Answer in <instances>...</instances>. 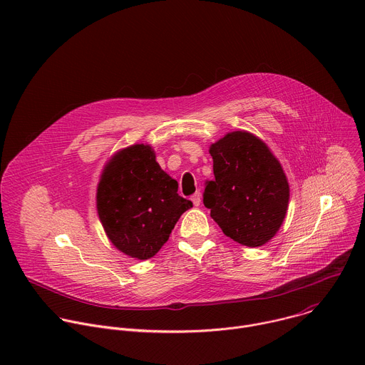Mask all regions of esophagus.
Masks as SVG:
<instances>
[{
	"mask_svg": "<svg viewBox=\"0 0 365 365\" xmlns=\"http://www.w3.org/2000/svg\"><path fill=\"white\" fill-rule=\"evenodd\" d=\"M192 202H193V205L195 206H199L200 205V200H202V195H200V192H195L193 195H192Z\"/></svg>",
	"mask_w": 365,
	"mask_h": 365,
	"instance_id": "obj_1",
	"label": "esophagus"
}]
</instances>
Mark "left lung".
I'll list each match as a JSON object with an SVG mask.
<instances>
[{
	"instance_id": "left-lung-1",
	"label": "left lung",
	"mask_w": 365,
	"mask_h": 365,
	"mask_svg": "<svg viewBox=\"0 0 365 365\" xmlns=\"http://www.w3.org/2000/svg\"><path fill=\"white\" fill-rule=\"evenodd\" d=\"M214 180H206L203 205L222 232L247 247L270 241L286 217L289 183L269 147L247 131L211 145Z\"/></svg>"
}]
</instances>
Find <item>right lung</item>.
I'll use <instances>...</instances> for the list:
<instances>
[{
	"instance_id": "1",
	"label": "right lung",
	"mask_w": 365,
	"mask_h": 365,
	"mask_svg": "<svg viewBox=\"0 0 365 365\" xmlns=\"http://www.w3.org/2000/svg\"><path fill=\"white\" fill-rule=\"evenodd\" d=\"M98 215L111 242L124 254L147 259L169 240L192 202L155 162L150 145L118 151L103 169L96 192Z\"/></svg>"
}]
</instances>
